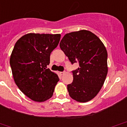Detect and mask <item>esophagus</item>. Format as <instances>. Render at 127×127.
I'll return each mask as SVG.
<instances>
[{
	"instance_id": "1",
	"label": "esophagus",
	"mask_w": 127,
	"mask_h": 127,
	"mask_svg": "<svg viewBox=\"0 0 127 127\" xmlns=\"http://www.w3.org/2000/svg\"><path fill=\"white\" fill-rule=\"evenodd\" d=\"M65 74V72L64 71H63V72H60V74H61V75H64V74Z\"/></svg>"
}]
</instances>
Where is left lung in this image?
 I'll list each match as a JSON object with an SVG mask.
<instances>
[{
    "label": "left lung",
    "mask_w": 127,
    "mask_h": 127,
    "mask_svg": "<svg viewBox=\"0 0 127 127\" xmlns=\"http://www.w3.org/2000/svg\"><path fill=\"white\" fill-rule=\"evenodd\" d=\"M71 64L79 63L72 71L73 82L67 85L69 96L85 103L97 95L107 74V53L101 40L89 31L66 34L60 43Z\"/></svg>",
    "instance_id": "obj_1"
}]
</instances>
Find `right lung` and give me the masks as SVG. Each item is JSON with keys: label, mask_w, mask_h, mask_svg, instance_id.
<instances>
[{"label": "right lung", "mask_w": 127, "mask_h": 127, "mask_svg": "<svg viewBox=\"0 0 127 127\" xmlns=\"http://www.w3.org/2000/svg\"><path fill=\"white\" fill-rule=\"evenodd\" d=\"M60 34L29 33L16 42L10 59L15 84L32 100L43 102L53 96L58 75L47 66Z\"/></svg>", "instance_id": "1"}]
</instances>
